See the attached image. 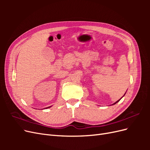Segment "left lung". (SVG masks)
I'll return each instance as SVG.
<instances>
[{"label":"left lung","mask_w":150,"mask_h":150,"mask_svg":"<svg viewBox=\"0 0 150 150\" xmlns=\"http://www.w3.org/2000/svg\"><path fill=\"white\" fill-rule=\"evenodd\" d=\"M125 94H126V93H125ZM125 94H124V96H125ZM123 96H122V97H123ZM121 99H119V100H117V101H116V102H115V103H114V104H112V105H114V104H116V103H117V102H119V101H120V100H121Z\"/></svg>","instance_id":"1"}]
</instances>
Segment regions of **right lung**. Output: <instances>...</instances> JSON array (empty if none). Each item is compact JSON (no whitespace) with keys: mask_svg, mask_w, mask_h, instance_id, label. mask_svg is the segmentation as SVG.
Instances as JSON below:
<instances>
[{"mask_svg":"<svg viewBox=\"0 0 150 150\" xmlns=\"http://www.w3.org/2000/svg\"><path fill=\"white\" fill-rule=\"evenodd\" d=\"M51 106H49V107H47V108H46V109H47V108H51Z\"/></svg>","mask_w":150,"mask_h":150,"instance_id":"obj_1","label":"right lung"}]
</instances>
